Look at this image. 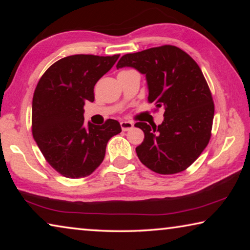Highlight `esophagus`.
I'll list each match as a JSON object with an SVG mask.
<instances>
[{
	"instance_id": "obj_1",
	"label": "esophagus",
	"mask_w": 250,
	"mask_h": 250,
	"mask_svg": "<svg viewBox=\"0 0 250 250\" xmlns=\"http://www.w3.org/2000/svg\"><path fill=\"white\" fill-rule=\"evenodd\" d=\"M120 125L122 131H129L133 128V122L131 121H121Z\"/></svg>"
}]
</instances>
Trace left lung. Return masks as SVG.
<instances>
[{
	"label": "left lung",
	"instance_id": "left-lung-1",
	"mask_svg": "<svg viewBox=\"0 0 250 250\" xmlns=\"http://www.w3.org/2000/svg\"><path fill=\"white\" fill-rule=\"evenodd\" d=\"M133 67L146 75L149 103L164 109L156 126L137 122L145 140L135 147L151 171L170 175L188 168L209 142L214 101L200 66L184 50L172 45L125 54L117 68Z\"/></svg>",
	"mask_w": 250,
	"mask_h": 250
}]
</instances>
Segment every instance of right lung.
I'll use <instances>...</instances> for the list:
<instances>
[{
  "instance_id": "obj_1",
  "label": "right lung",
  "mask_w": 250,
  "mask_h": 250,
  "mask_svg": "<svg viewBox=\"0 0 250 250\" xmlns=\"http://www.w3.org/2000/svg\"><path fill=\"white\" fill-rule=\"evenodd\" d=\"M120 55H73L59 59L42 76L32 104V133L45 160L68 179L90 175L104 159L105 146L121 132L117 120L83 125V105L95 100L96 83Z\"/></svg>"
}]
</instances>
